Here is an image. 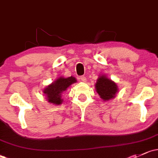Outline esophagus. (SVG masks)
I'll return each instance as SVG.
<instances>
[{
    "instance_id": "1",
    "label": "esophagus",
    "mask_w": 158,
    "mask_h": 158,
    "mask_svg": "<svg viewBox=\"0 0 158 158\" xmlns=\"http://www.w3.org/2000/svg\"><path fill=\"white\" fill-rule=\"evenodd\" d=\"M80 79H81V81H82V82H86V80H87V79H86L85 76H81Z\"/></svg>"
}]
</instances>
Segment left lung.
<instances>
[{"mask_svg":"<svg viewBox=\"0 0 158 158\" xmlns=\"http://www.w3.org/2000/svg\"><path fill=\"white\" fill-rule=\"evenodd\" d=\"M94 87L101 98L104 101H108L114 98L119 91L117 83L104 74L99 75Z\"/></svg>","mask_w":158,"mask_h":158,"instance_id":"1","label":"left lung"}]
</instances>
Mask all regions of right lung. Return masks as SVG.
Returning <instances> with one entry per match:
<instances>
[{"instance_id": "obj_1", "label": "right lung", "mask_w": 158, "mask_h": 158, "mask_svg": "<svg viewBox=\"0 0 158 158\" xmlns=\"http://www.w3.org/2000/svg\"><path fill=\"white\" fill-rule=\"evenodd\" d=\"M76 79L73 76L66 78L64 76L58 77L52 83L46 86L43 90L48 102L55 105H60L64 101V99L62 98L63 94L71 85L76 83Z\"/></svg>"}]
</instances>
